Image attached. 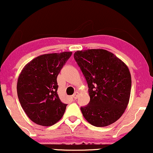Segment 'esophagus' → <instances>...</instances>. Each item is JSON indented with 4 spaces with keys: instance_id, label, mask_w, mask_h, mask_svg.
Segmentation results:
<instances>
[{
    "instance_id": "1",
    "label": "esophagus",
    "mask_w": 153,
    "mask_h": 153,
    "mask_svg": "<svg viewBox=\"0 0 153 153\" xmlns=\"http://www.w3.org/2000/svg\"><path fill=\"white\" fill-rule=\"evenodd\" d=\"M79 92H77V91H76V92H75V93H74V94H73L72 97H73V98H74V99H77V98H78V97H79Z\"/></svg>"
}]
</instances>
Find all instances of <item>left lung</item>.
<instances>
[{
    "mask_svg": "<svg viewBox=\"0 0 153 153\" xmlns=\"http://www.w3.org/2000/svg\"><path fill=\"white\" fill-rule=\"evenodd\" d=\"M74 58L85 77L90 101L81 107L91 125L104 127L118 120L127 108L131 89L128 68L108 51H77Z\"/></svg>",
    "mask_w": 153,
    "mask_h": 153,
    "instance_id": "1",
    "label": "left lung"
}]
</instances>
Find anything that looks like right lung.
<instances>
[{
  "mask_svg": "<svg viewBox=\"0 0 153 153\" xmlns=\"http://www.w3.org/2000/svg\"><path fill=\"white\" fill-rule=\"evenodd\" d=\"M72 52L46 54L30 62L20 73L17 92L22 108L32 121L50 126L63 116L67 104L57 94L58 74Z\"/></svg>",
  "mask_w": 153,
  "mask_h": 153,
  "instance_id": "obj_1",
  "label": "right lung"
}]
</instances>
